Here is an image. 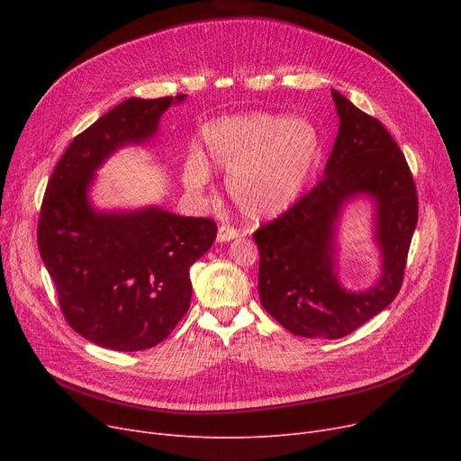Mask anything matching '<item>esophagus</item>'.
Instances as JSON below:
<instances>
[{"label": "esophagus", "instance_id": "1", "mask_svg": "<svg viewBox=\"0 0 461 461\" xmlns=\"http://www.w3.org/2000/svg\"><path fill=\"white\" fill-rule=\"evenodd\" d=\"M237 237H239V230H235L231 226L222 224L221 228H218V235H216L218 243H226V240H231V239H237Z\"/></svg>", "mask_w": 461, "mask_h": 461}]
</instances>
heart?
Listing matches in <instances>:
<instances>
[{"instance_id":"heart-1","label":"heart","mask_w":461,"mask_h":461,"mask_svg":"<svg viewBox=\"0 0 461 461\" xmlns=\"http://www.w3.org/2000/svg\"><path fill=\"white\" fill-rule=\"evenodd\" d=\"M211 160L230 176L237 207L254 221L273 218L292 207L321 158L323 140L306 119L247 113L222 117L203 129ZM209 167L194 153L185 166V183L202 188Z\"/></svg>"}]
</instances>
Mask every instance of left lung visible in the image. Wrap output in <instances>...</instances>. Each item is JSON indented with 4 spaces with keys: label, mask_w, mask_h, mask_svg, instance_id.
<instances>
[{
    "label": "left lung",
    "mask_w": 461,
    "mask_h": 461,
    "mask_svg": "<svg viewBox=\"0 0 461 461\" xmlns=\"http://www.w3.org/2000/svg\"><path fill=\"white\" fill-rule=\"evenodd\" d=\"M340 129L325 177L254 233L259 250L258 292L263 308L289 332L306 338H342L389 306L402 287L407 252L419 221L413 174L394 138L379 119L332 91ZM357 193L376 200L380 282L351 294L333 273V222Z\"/></svg>",
    "instance_id": "1"
}]
</instances>
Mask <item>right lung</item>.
<instances>
[{
	"mask_svg": "<svg viewBox=\"0 0 461 461\" xmlns=\"http://www.w3.org/2000/svg\"><path fill=\"white\" fill-rule=\"evenodd\" d=\"M183 99L132 96L112 108L70 141L46 185L41 258L65 321L106 349H149L176 329L190 306V265L216 239L211 218L155 207L96 212L87 200L95 169L121 145L149 140L166 108Z\"/></svg>",
	"mask_w": 461,
	"mask_h": 461,
	"instance_id": "add662e5",
	"label": "right lung"
}]
</instances>
